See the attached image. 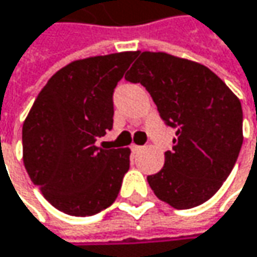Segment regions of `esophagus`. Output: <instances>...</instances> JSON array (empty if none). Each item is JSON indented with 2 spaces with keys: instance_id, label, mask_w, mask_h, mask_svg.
<instances>
[{
  "instance_id": "1",
  "label": "esophagus",
  "mask_w": 257,
  "mask_h": 257,
  "mask_svg": "<svg viewBox=\"0 0 257 257\" xmlns=\"http://www.w3.org/2000/svg\"><path fill=\"white\" fill-rule=\"evenodd\" d=\"M141 149H143V147H141V146H137V144H132V146H131V150H132V153L140 152Z\"/></svg>"
}]
</instances>
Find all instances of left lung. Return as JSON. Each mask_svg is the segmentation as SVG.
<instances>
[{"mask_svg": "<svg viewBox=\"0 0 257 257\" xmlns=\"http://www.w3.org/2000/svg\"><path fill=\"white\" fill-rule=\"evenodd\" d=\"M125 79L141 83L165 123L176 128L165 166L147 176L154 194L175 209L203 204L221 188L241 150L240 100L206 66L166 53H141Z\"/></svg>", "mask_w": 257, "mask_h": 257, "instance_id": "1", "label": "left lung"}]
</instances>
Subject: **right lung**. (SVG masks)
Instances as JSON below:
<instances>
[{"label":"right lung","instance_id":"obj_1","mask_svg":"<svg viewBox=\"0 0 257 257\" xmlns=\"http://www.w3.org/2000/svg\"><path fill=\"white\" fill-rule=\"evenodd\" d=\"M138 51L76 60L38 94L22 131L23 162L56 209L92 216L116 200L129 149L104 150L97 138L113 128V92Z\"/></svg>","mask_w":257,"mask_h":257}]
</instances>
